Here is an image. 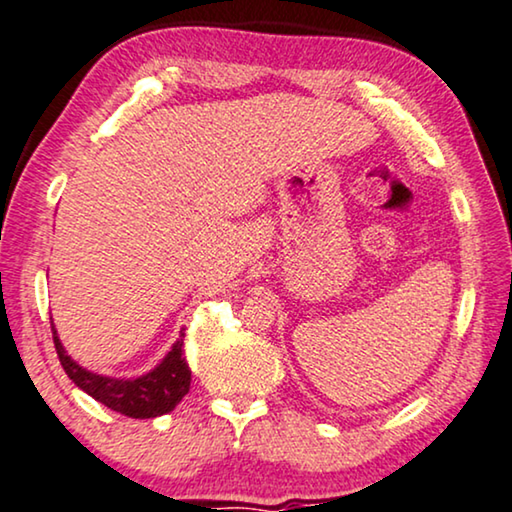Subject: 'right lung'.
Wrapping results in <instances>:
<instances>
[{
  "instance_id": "1",
  "label": "right lung",
  "mask_w": 512,
  "mask_h": 512,
  "mask_svg": "<svg viewBox=\"0 0 512 512\" xmlns=\"http://www.w3.org/2000/svg\"><path fill=\"white\" fill-rule=\"evenodd\" d=\"M53 344H56L60 365L81 391L91 395L109 410L131 419H154L175 410V405L189 393L192 370L185 360V332L170 346L159 365L140 377H107L81 367L60 342L56 325L51 320Z\"/></svg>"
}]
</instances>
